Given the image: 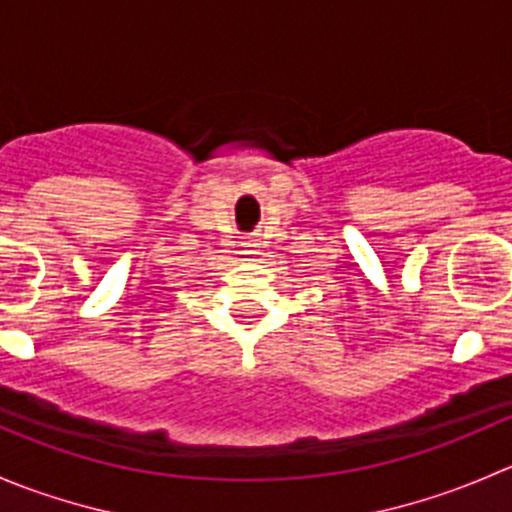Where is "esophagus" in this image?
Here are the masks:
<instances>
[{
  "label": "esophagus",
  "mask_w": 512,
  "mask_h": 512,
  "mask_svg": "<svg viewBox=\"0 0 512 512\" xmlns=\"http://www.w3.org/2000/svg\"><path fill=\"white\" fill-rule=\"evenodd\" d=\"M257 245H260V242H255V240L242 242V247H245V255H257Z\"/></svg>",
  "instance_id": "34e87169"
}]
</instances>
